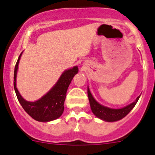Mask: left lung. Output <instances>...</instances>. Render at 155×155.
I'll use <instances>...</instances> for the list:
<instances>
[{"instance_id": "obj_1", "label": "left lung", "mask_w": 155, "mask_h": 155, "mask_svg": "<svg viewBox=\"0 0 155 155\" xmlns=\"http://www.w3.org/2000/svg\"><path fill=\"white\" fill-rule=\"evenodd\" d=\"M88 97H89V104H90L92 112H93L95 116L105 121H115L123 118L124 117L126 116L129 113L130 111L134 108V105H136L137 102L140 98V95L138 97H137L136 100L134 102L124 107V108H118V109L111 108L100 105L93 98L90 91H89V87H88Z\"/></svg>"}]
</instances>
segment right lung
<instances>
[{
    "mask_svg": "<svg viewBox=\"0 0 155 155\" xmlns=\"http://www.w3.org/2000/svg\"><path fill=\"white\" fill-rule=\"evenodd\" d=\"M22 53L19 56L14 68V87L19 102L25 112L34 119L38 121H50L60 118L64 110V102L67 89L73 76L78 73V67L66 69L63 73L55 86L36 102H28L22 97L16 86V78L18 64Z\"/></svg>",
    "mask_w": 155,
    "mask_h": 155,
    "instance_id": "1",
    "label": "right lung"
}]
</instances>
